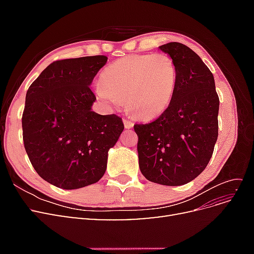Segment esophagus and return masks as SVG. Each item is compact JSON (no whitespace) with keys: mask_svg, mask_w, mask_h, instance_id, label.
<instances>
[{"mask_svg":"<svg viewBox=\"0 0 254 254\" xmlns=\"http://www.w3.org/2000/svg\"><path fill=\"white\" fill-rule=\"evenodd\" d=\"M124 126H125L126 129H131V128L133 127V123H132L131 121H130V120L125 119V120H124Z\"/></svg>","mask_w":254,"mask_h":254,"instance_id":"34e87169","label":"esophagus"}]
</instances>
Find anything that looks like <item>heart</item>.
Segmentation results:
<instances>
[{
	"instance_id": "b5f03b06",
	"label": "heart",
	"mask_w": 254,
	"mask_h": 254,
	"mask_svg": "<svg viewBox=\"0 0 254 254\" xmlns=\"http://www.w3.org/2000/svg\"><path fill=\"white\" fill-rule=\"evenodd\" d=\"M177 81L178 72L170 56L130 55L105 68L96 95L115 108L126 101L128 110L136 118L152 120L171 106Z\"/></svg>"
}]
</instances>
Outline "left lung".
I'll list each match as a JSON object with an SVG mask.
<instances>
[{"label":"left lung","instance_id":"8db88e82","mask_svg":"<svg viewBox=\"0 0 254 254\" xmlns=\"http://www.w3.org/2000/svg\"><path fill=\"white\" fill-rule=\"evenodd\" d=\"M159 49L178 72L173 102L156 121L133 128L143 176L177 187L194 180L209 163L218 136L219 98L213 74L193 50L179 42Z\"/></svg>","mask_w":254,"mask_h":254}]
</instances>
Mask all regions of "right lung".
<instances>
[{
  "instance_id": "1",
  "label": "right lung",
  "mask_w": 254,
  "mask_h": 254,
  "mask_svg": "<svg viewBox=\"0 0 254 254\" xmlns=\"http://www.w3.org/2000/svg\"><path fill=\"white\" fill-rule=\"evenodd\" d=\"M106 56L54 61L30 84L22 115L24 147L42 179L75 190L104 176L108 151L124 124L115 114L92 110L90 86L107 64Z\"/></svg>"
}]
</instances>
